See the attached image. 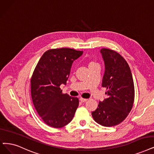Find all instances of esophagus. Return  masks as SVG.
<instances>
[{
	"mask_svg": "<svg viewBox=\"0 0 154 154\" xmlns=\"http://www.w3.org/2000/svg\"><path fill=\"white\" fill-rule=\"evenodd\" d=\"M79 100H80L82 102H85L87 100V98H82V97H80L79 98Z\"/></svg>",
	"mask_w": 154,
	"mask_h": 154,
	"instance_id": "obj_1",
	"label": "esophagus"
}]
</instances>
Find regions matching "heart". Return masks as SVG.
Here are the masks:
<instances>
[{
    "mask_svg": "<svg viewBox=\"0 0 154 154\" xmlns=\"http://www.w3.org/2000/svg\"><path fill=\"white\" fill-rule=\"evenodd\" d=\"M97 63L95 62V61L94 60H91L90 62L89 63V66H91V65H94V64H96Z\"/></svg>",
    "mask_w": 154,
    "mask_h": 154,
    "instance_id": "heart-1",
    "label": "heart"
}]
</instances>
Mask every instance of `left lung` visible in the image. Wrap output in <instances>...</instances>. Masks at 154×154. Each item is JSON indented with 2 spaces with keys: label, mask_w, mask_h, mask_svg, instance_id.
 <instances>
[{
  "label": "left lung",
  "mask_w": 154,
  "mask_h": 154,
  "mask_svg": "<svg viewBox=\"0 0 154 154\" xmlns=\"http://www.w3.org/2000/svg\"><path fill=\"white\" fill-rule=\"evenodd\" d=\"M105 63V73L102 87L106 88L107 98L100 101L91 112L98 124L111 127L120 124L130 112L134 99V87L132 74L126 60L117 52L102 48Z\"/></svg>",
  "instance_id": "obj_1"
}]
</instances>
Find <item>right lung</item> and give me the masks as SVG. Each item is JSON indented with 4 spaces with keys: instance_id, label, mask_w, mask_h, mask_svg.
<instances>
[{
    "instance_id": "obj_1",
    "label": "right lung",
    "mask_w": 154,
    "mask_h": 154,
    "mask_svg": "<svg viewBox=\"0 0 154 154\" xmlns=\"http://www.w3.org/2000/svg\"><path fill=\"white\" fill-rule=\"evenodd\" d=\"M83 51L69 48H52L40 59L31 78V95L36 112L46 125L60 128L69 124L79 106L77 97L63 94L73 61Z\"/></svg>"
}]
</instances>
